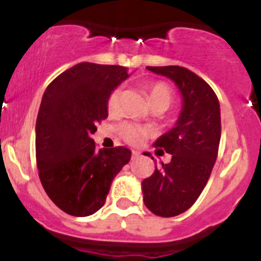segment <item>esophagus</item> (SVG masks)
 I'll return each mask as SVG.
<instances>
[{"instance_id":"1","label":"esophagus","mask_w":261,"mask_h":261,"mask_svg":"<svg viewBox=\"0 0 261 261\" xmlns=\"http://www.w3.org/2000/svg\"><path fill=\"white\" fill-rule=\"evenodd\" d=\"M132 155H133V158H138V156H140V151L132 150Z\"/></svg>"}]
</instances>
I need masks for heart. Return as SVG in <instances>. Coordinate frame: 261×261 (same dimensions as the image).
<instances>
[{
  "mask_svg": "<svg viewBox=\"0 0 261 261\" xmlns=\"http://www.w3.org/2000/svg\"><path fill=\"white\" fill-rule=\"evenodd\" d=\"M147 93H149V100H150L151 105H162L167 110L172 103L171 90L168 89L165 84H151L150 86L147 87ZM119 103L120 89H116L111 93L107 102V108L111 114H114L119 110ZM120 133H121L123 138L128 144L137 145L146 137L147 130L144 126L137 125V124H126V125L120 129Z\"/></svg>",
  "mask_w": 261,
  "mask_h": 261,
  "instance_id": "obj_1",
  "label": "heart"
}]
</instances>
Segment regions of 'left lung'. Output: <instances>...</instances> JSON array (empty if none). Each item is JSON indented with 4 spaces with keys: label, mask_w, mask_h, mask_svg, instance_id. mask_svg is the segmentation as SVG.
<instances>
[{
    "label": "left lung",
    "mask_w": 261,
    "mask_h": 261,
    "mask_svg": "<svg viewBox=\"0 0 261 261\" xmlns=\"http://www.w3.org/2000/svg\"><path fill=\"white\" fill-rule=\"evenodd\" d=\"M167 77L181 95L176 123L154 142L171 154L141 183L146 208L161 217H174L190 209L208 183L221 140L220 102L202 78L181 66H147ZM151 159H154L151 156Z\"/></svg>",
    "instance_id": "left-lung-1"
}]
</instances>
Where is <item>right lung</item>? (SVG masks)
I'll use <instances>...</instances> for the list:
<instances>
[{
	"mask_svg": "<svg viewBox=\"0 0 261 261\" xmlns=\"http://www.w3.org/2000/svg\"><path fill=\"white\" fill-rule=\"evenodd\" d=\"M129 77L120 65L81 62L52 81L36 119V163L43 188L61 211L91 216L105 205L114 177L130 161L124 146L96 149V124L111 93Z\"/></svg>",
	"mask_w": 261,
	"mask_h": 261,
	"instance_id": "add662e5",
	"label": "right lung"
}]
</instances>
